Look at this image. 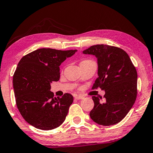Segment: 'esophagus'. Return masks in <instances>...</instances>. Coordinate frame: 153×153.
Returning a JSON list of instances; mask_svg holds the SVG:
<instances>
[{
	"label": "esophagus",
	"instance_id": "obj_1",
	"mask_svg": "<svg viewBox=\"0 0 153 153\" xmlns=\"http://www.w3.org/2000/svg\"><path fill=\"white\" fill-rule=\"evenodd\" d=\"M84 98V96L81 95H77L75 96V99L76 100H82Z\"/></svg>",
	"mask_w": 153,
	"mask_h": 153
}]
</instances>
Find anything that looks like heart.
Segmentation results:
<instances>
[{
	"instance_id": "1",
	"label": "heart",
	"mask_w": 153,
	"mask_h": 153,
	"mask_svg": "<svg viewBox=\"0 0 153 153\" xmlns=\"http://www.w3.org/2000/svg\"><path fill=\"white\" fill-rule=\"evenodd\" d=\"M85 61H86V60H85Z\"/></svg>"
}]
</instances>
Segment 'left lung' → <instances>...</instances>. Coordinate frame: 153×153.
Returning <instances> with one entry per match:
<instances>
[{
    "label": "left lung",
    "instance_id": "left-lung-1",
    "mask_svg": "<svg viewBox=\"0 0 153 153\" xmlns=\"http://www.w3.org/2000/svg\"><path fill=\"white\" fill-rule=\"evenodd\" d=\"M97 59L98 78L93 89L105 91L102 97L93 96L94 107L90 116L97 124L109 126L120 122L134 104L137 95V72L126 52L106 45L91 46L83 51Z\"/></svg>",
    "mask_w": 153,
    "mask_h": 153
}]
</instances>
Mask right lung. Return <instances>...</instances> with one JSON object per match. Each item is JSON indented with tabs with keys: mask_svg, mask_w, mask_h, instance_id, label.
<instances>
[{
	"mask_svg": "<svg viewBox=\"0 0 153 153\" xmlns=\"http://www.w3.org/2000/svg\"><path fill=\"white\" fill-rule=\"evenodd\" d=\"M76 51L42 48L19 62L12 80L16 104L24 120L35 128L51 130L65 120L73 96L55 97L51 83L59 80L62 62Z\"/></svg>",
	"mask_w": 153,
	"mask_h": 153,
	"instance_id": "1",
	"label": "right lung"
}]
</instances>
